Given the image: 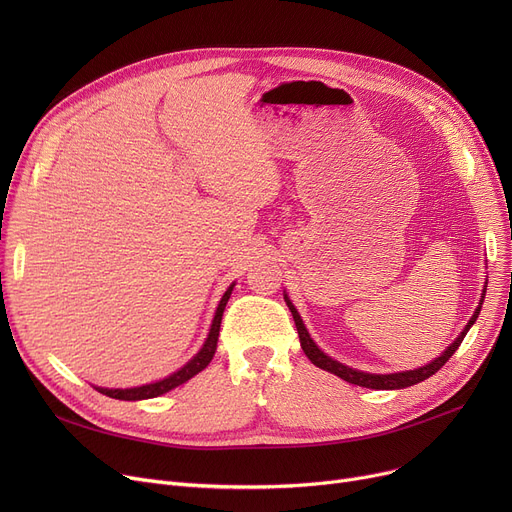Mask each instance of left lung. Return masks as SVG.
Returning a JSON list of instances; mask_svg holds the SVG:
<instances>
[{
	"mask_svg": "<svg viewBox=\"0 0 512 512\" xmlns=\"http://www.w3.org/2000/svg\"><path fill=\"white\" fill-rule=\"evenodd\" d=\"M284 299H286V297H284ZM483 299H486V288H483L481 303H483ZM481 303H479V307L475 309L473 317L469 319L467 328L461 332V336L456 338V340L446 348V351H444L436 361L427 363L425 367L413 369V371L388 373V375H375V373H365V371H357V369H353V367H346V365H342V363H338V361L330 359L328 355L321 353L319 348L315 346V342L311 340V336H309L307 328L303 326V319H301V315L297 313V309L292 307V303L286 299V305H288V309H290V313H292V317H294V324H297V332H299V338H301V346H303L305 355L309 357V361H311L313 365H317L319 369H326V371H330V373L338 375V378H342V380H344V382H348V384L363 386V388H371V390H400V388H409V386H415V384H419V382L427 380L429 375H434L436 371H440V367H444V363H446V361L456 353V348L461 346V342H463V338L467 336L469 328L475 324V319H477V315H479V311H481Z\"/></svg>",
	"mask_w": 512,
	"mask_h": 512,
	"instance_id": "8db88e82",
	"label": "left lung"
}]
</instances>
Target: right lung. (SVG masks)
Instances as JSON below:
<instances>
[{"instance_id":"obj_1","label":"right lung","mask_w":512,"mask_h":512,"mask_svg":"<svg viewBox=\"0 0 512 512\" xmlns=\"http://www.w3.org/2000/svg\"><path fill=\"white\" fill-rule=\"evenodd\" d=\"M232 288L234 284L224 292V297L218 305V311H215V317H213V324H211V330H209V336L203 344L201 351L197 353V357H193L191 361H188L182 369H178L176 373H172L170 378L161 380V382H155V384H147V386H139V388H126V390H107V388H95L99 390L101 394L110 396V398H118V400H143V398H155L159 394H166L170 392L172 388L184 384L193 378V375H197L199 371H203L209 361L213 359L215 355V346H218V336H220V324H222V315H224V309H226V303L230 299L232 294Z\"/></svg>"}]
</instances>
